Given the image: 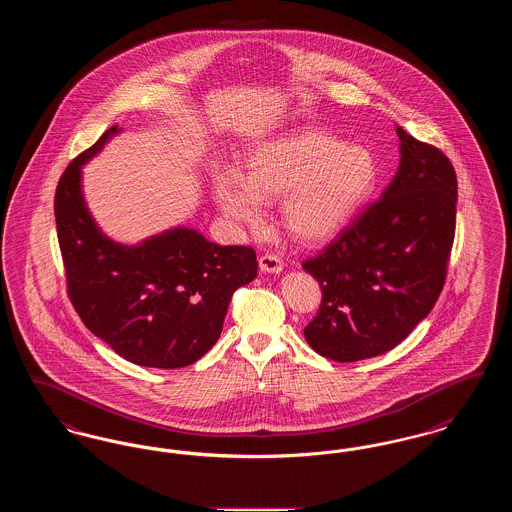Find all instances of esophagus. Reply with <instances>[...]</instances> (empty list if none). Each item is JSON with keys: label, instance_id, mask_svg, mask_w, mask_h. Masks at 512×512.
<instances>
[{"label": "esophagus", "instance_id": "esophagus-1", "mask_svg": "<svg viewBox=\"0 0 512 512\" xmlns=\"http://www.w3.org/2000/svg\"><path fill=\"white\" fill-rule=\"evenodd\" d=\"M259 267L263 272H267V274H280L282 272V268H284V263L280 261V257H276V255H263L261 259H259Z\"/></svg>", "mask_w": 512, "mask_h": 512}]
</instances>
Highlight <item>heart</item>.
Returning <instances> with one entry per match:
<instances>
[{"label":"heart","mask_w":512,"mask_h":512,"mask_svg":"<svg viewBox=\"0 0 512 512\" xmlns=\"http://www.w3.org/2000/svg\"><path fill=\"white\" fill-rule=\"evenodd\" d=\"M378 182L380 163L370 147L299 128L251 147L244 172H217L213 195L226 219L255 228L265 217V199L282 194L284 228L303 244H322L357 219Z\"/></svg>","instance_id":"1"}]
</instances>
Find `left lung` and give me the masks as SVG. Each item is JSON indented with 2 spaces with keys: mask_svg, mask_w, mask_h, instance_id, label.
Segmentation results:
<instances>
[{
  "mask_svg": "<svg viewBox=\"0 0 512 512\" xmlns=\"http://www.w3.org/2000/svg\"><path fill=\"white\" fill-rule=\"evenodd\" d=\"M399 169L380 199L303 263L322 301L305 328L318 355L353 363L399 345L428 317L455 236L457 176L438 147L401 126Z\"/></svg>",
  "mask_w": 512,
  "mask_h": 512,
  "instance_id": "1",
  "label": "left lung"
}]
</instances>
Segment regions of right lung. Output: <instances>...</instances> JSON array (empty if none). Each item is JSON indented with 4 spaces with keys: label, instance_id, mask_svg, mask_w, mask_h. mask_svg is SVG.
<instances>
[{
    "label": "right lung",
    "instance_id": "add662e5",
    "mask_svg": "<svg viewBox=\"0 0 512 512\" xmlns=\"http://www.w3.org/2000/svg\"><path fill=\"white\" fill-rule=\"evenodd\" d=\"M121 134L109 128L80 153L55 192V222L69 295L86 328L122 359L149 368H182L220 338L230 299L257 276L245 245H217L174 226L140 244L111 240L82 194V167Z\"/></svg>",
    "mask_w": 512,
    "mask_h": 512
}]
</instances>
